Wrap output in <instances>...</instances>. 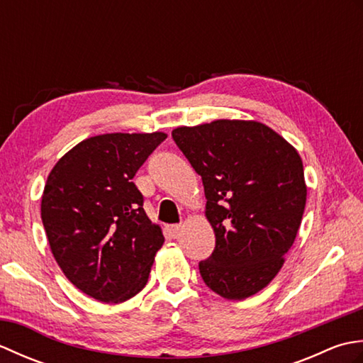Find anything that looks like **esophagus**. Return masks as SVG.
<instances>
[{
    "label": "esophagus",
    "mask_w": 363,
    "mask_h": 363,
    "mask_svg": "<svg viewBox=\"0 0 363 363\" xmlns=\"http://www.w3.org/2000/svg\"><path fill=\"white\" fill-rule=\"evenodd\" d=\"M179 230H181V225H168L167 226V233L172 237H176L177 234H179Z\"/></svg>",
    "instance_id": "esophagus-1"
}]
</instances>
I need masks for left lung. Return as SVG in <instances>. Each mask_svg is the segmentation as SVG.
Wrapping results in <instances>:
<instances>
[{
	"mask_svg": "<svg viewBox=\"0 0 363 363\" xmlns=\"http://www.w3.org/2000/svg\"><path fill=\"white\" fill-rule=\"evenodd\" d=\"M172 137L201 176L215 250L199 262L207 287L228 299L273 281L295 242L307 187L298 151L259 121L217 120Z\"/></svg>",
	"mask_w": 363,
	"mask_h": 363,
	"instance_id": "1",
	"label": "left lung"
}]
</instances>
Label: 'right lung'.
Masks as SVG:
<instances>
[{
	"instance_id": "obj_1",
	"label": "right lung",
	"mask_w": 363,
	"mask_h": 363,
	"mask_svg": "<svg viewBox=\"0 0 363 363\" xmlns=\"http://www.w3.org/2000/svg\"><path fill=\"white\" fill-rule=\"evenodd\" d=\"M165 138L90 137L59 159L45 184L42 221L52 256L74 287L101 303L135 296L164 245L133 177Z\"/></svg>"
}]
</instances>
